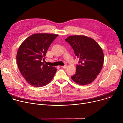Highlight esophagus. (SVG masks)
Returning a JSON list of instances; mask_svg holds the SVG:
<instances>
[{
  "mask_svg": "<svg viewBox=\"0 0 123 123\" xmlns=\"http://www.w3.org/2000/svg\"><path fill=\"white\" fill-rule=\"evenodd\" d=\"M62 68H67V64H65V65H64V66H61Z\"/></svg>",
  "mask_w": 123,
  "mask_h": 123,
  "instance_id": "esophagus-1",
  "label": "esophagus"
}]
</instances>
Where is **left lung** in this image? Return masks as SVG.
Returning a JSON list of instances; mask_svg holds the SVG:
<instances>
[{
    "label": "left lung",
    "instance_id": "8db88e82",
    "mask_svg": "<svg viewBox=\"0 0 123 123\" xmlns=\"http://www.w3.org/2000/svg\"><path fill=\"white\" fill-rule=\"evenodd\" d=\"M65 41L79 59L76 73L71 77L72 80L80 85L91 83L99 74L104 64L102 48L93 39L84 35L70 36Z\"/></svg>",
    "mask_w": 123,
    "mask_h": 123
}]
</instances>
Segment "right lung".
Instances as JSON below:
<instances>
[{
    "mask_svg": "<svg viewBox=\"0 0 123 123\" xmlns=\"http://www.w3.org/2000/svg\"><path fill=\"white\" fill-rule=\"evenodd\" d=\"M58 36L55 34H34L19 46L16 55L17 65L21 75L30 85L45 86L54 77L57 69L46 65L42 61L50 45Z\"/></svg>",
    "mask_w": 123,
    "mask_h": 123,
    "instance_id": "obj_1",
    "label": "right lung"
}]
</instances>
